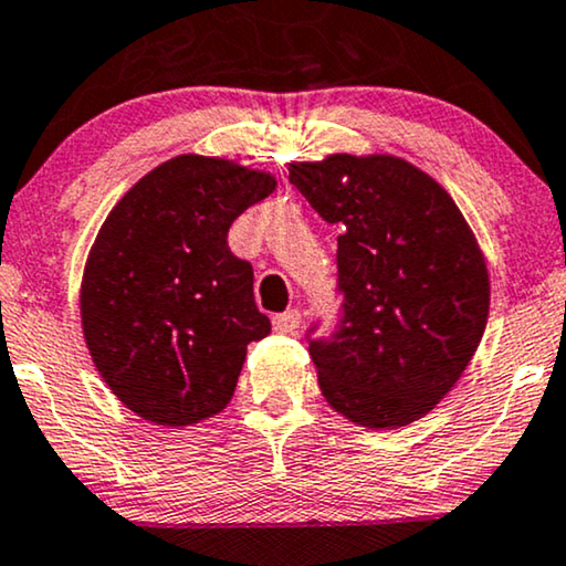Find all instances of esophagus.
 <instances>
[{
    "label": "esophagus",
    "mask_w": 566,
    "mask_h": 566,
    "mask_svg": "<svg viewBox=\"0 0 566 566\" xmlns=\"http://www.w3.org/2000/svg\"><path fill=\"white\" fill-rule=\"evenodd\" d=\"M300 321H303V316H300V311L292 307V311L276 313L271 324H274V332H279V334H292L300 326Z\"/></svg>",
    "instance_id": "1"
}]
</instances>
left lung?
<instances>
[{
    "mask_svg": "<svg viewBox=\"0 0 566 566\" xmlns=\"http://www.w3.org/2000/svg\"><path fill=\"white\" fill-rule=\"evenodd\" d=\"M290 182L339 224L345 316L311 342L321 395L374 431L410 426L452 391L489 321L485 255L431 175L391 154L292 161Z\"/></svg>",
    "mask_w": 566,
    "mask_h": 566,
    "instance_id": "1",
    "label": "left lung"
}]
</instances>
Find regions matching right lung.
Segmentation results:
<instances>
[{
  "label": "right lung",
  "instance_id": "add662e5",
  "mask_svg": "<svg viewBox=\"0 0 566 566\" xmlns=\"http://www.w3.org/2000/svg\"><path fill=\"white\" fill-rule=\"evenodd\" d=\"M274 188L271 171L182 154L106 217L83 269V336L112 395L138 418L182 428L230 405L248 345L271 321L227 232Z\"/></svg>",
  "mask_w": 566,
  "mask_h": 566
}]
</instances>
